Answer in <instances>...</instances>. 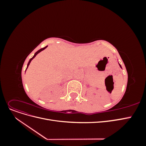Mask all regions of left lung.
Returning <instances> with one entry per match:
<instances>
[{"instance_id":"8db88e82","label":"left lung","mask_w":146,"mask_h":146,"mask_svg":"<svg viewBox=\"0 0 146 146\" xmlns=\"http://www.w3.org/2000/svg\"><path fill=\"white\" fill-rule=\"evenodd\" d=\"M119 66H120V67H121V68H122V66H121V65L120 64H119Z\"/></svg>"}]
</instances>
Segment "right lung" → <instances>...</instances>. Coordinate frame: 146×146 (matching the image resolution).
<instances>
[{
	"label": "right lung",
	"mask_w": 146,
	"mask_h": 146,
	"mask_svg": "<svg viewBox=\"0 0 146 146\" xmlns=\"http://www.w3.org/2000/svg\"><path fill=\"white\" fill-rule=\"evenodd\" d=\"M47 47V46H46L45 47H44V48H41V49H39V50H38V51H37L36 53H35V54H34V55H33V56L32 57V58L30 59V60H29V63H28V64H27V68H26V70L27 69V68H28V67H29V64H30V62H31V61H32V60H33V59L35 58V57L36 56V55L38 54H39V53L40 52H41L42 50H44L45 48H46ZM26 70H25V71H26Z\"/></svg>",
	"instance_id": "add662e5"
}]
</instances>
